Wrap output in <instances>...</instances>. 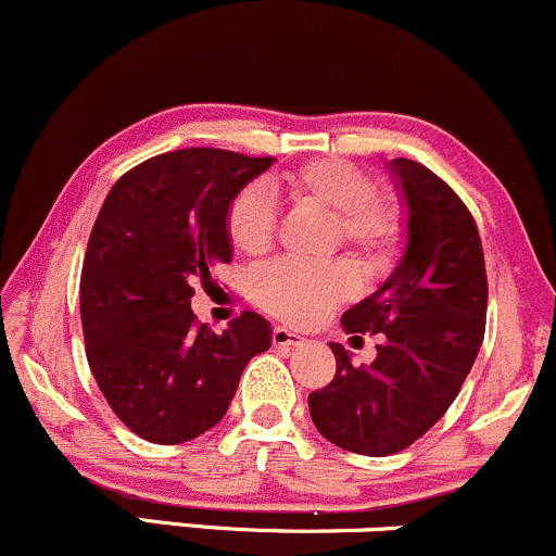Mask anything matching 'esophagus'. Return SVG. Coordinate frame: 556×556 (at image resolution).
<instances>
[{"label":"esophagus","mask_w":556,"mask_h":556,"mask_svg":"<svg viewBox=\"0 0 556 556\" xmlns=\"http://www.w3.org/2000/svg\"><path fill=\"white\" fill-rule=\"evenodd\" d=\"M271 340H274V345H279V348H292V345L306 343V338H303V334L292 332V329H288V327H274Z\"/></svg>","instance_id":"esophagus-1"}]
</instances>
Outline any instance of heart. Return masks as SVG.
<instances>
[{"mask_svg": "<svg viewBox=\"0 0 556 556\" xmlns=\"http://www.w3.org/2000/svg\"><path fill=\"white\" fill-rule=\"evenodd\" d=\"M295 203L334 213L338 240L364 258L375 261L399 242L401 218L393 200L375 194L369 170L345 157H316L279 179ZM277 205L264 185H248L227 211V235L242 255H261L271 248ZM356 290V274L345 261L298 264L274 261L255 274L253 295L261 308L290 325H316Z\"/></svg>", "mask_w": 556, "mask_h": 556, "instance_id": "1", "label": "heart"}]
</instances>
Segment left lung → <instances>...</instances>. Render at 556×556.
<instances>
[{
	"mask_svg": "<svg viewBox=\"0 0 556 556\" xmlns=\"http://www.w3.org/2000/svg\"><path fill=\"white\" fill-rule=\"evenodd\" d=\"M406 205L399 266L343 314L353 338L382 334L369 367L329 343L338 371L308 395L316 430L353 454H399L446 414L485 334L488 279L478 224L459 194L422 163H388Z\"/></svg>",
	"mask_w": 556,
	"mask_h": 556,
	"instance_id": "left-lung-1",
	"label": "left lung"
}]
</instances>
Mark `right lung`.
Listing matches in <instances>:
<instances>
[{"instance_id": "right-lung-1", "label": "right lung", "mask_w": 556, "mask_h": 556, "mask_svg": "<svg viewBox=\"0 0 556 556\" xmlns=\"http://www.w3.org/2000/svg\"><path fill=\"white\" fill-rule=\"evenodd\" d=\"M274 157L187 148L126 170L102 203L81 268V327L91 375L131 432L174 446L222 422L242 369L271 345L245 311L222 334L189 298L229 264L227 211Z\"/></svg>"}]
</instances>
